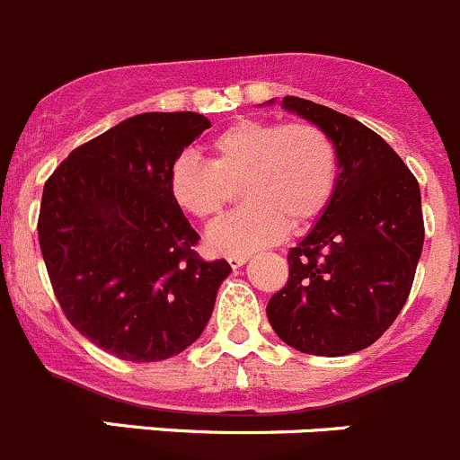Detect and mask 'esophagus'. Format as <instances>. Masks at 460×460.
<instances>
[{
  "label": "esophagus",
  "instance_id": "obj_1",
  "mask_svg": "<svg viewBox=\"0 0 460 460\" xmlns=\"http://www.w3.org/2000/svg\"><path fill=\"white\" fill-rule=\"evenodd\" d=\"M248 261V255H230L227 257V264L233 266V269H239V266H243Z\"/></svg>",
  "mask_w": 460,
  "mask_h": 460
}]
</instances>
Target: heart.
Returning a JSON list of instances; mask_svg holds the SVG:
<instances>
[{
    "instance_id": "b5f03b06",
    "label": "heart",
    "mask_w": 460,
    "mask_h": 460,
    "mask_svg": "<svg viewBox=\"0 0 460 460\" xmlns=\"http://www.w3.org/2000/svg\"><path fill=\"white\" fill-rule=\"evenodd\" d=\"M209 162L182 155L169 191L182 212L217 223L242 185L246 205L212 227L221 255H251L291 230L312 226L334 199L341 160L332 135L314 121L237 119L208 144Z\"/></svg>"
}]
</instances>
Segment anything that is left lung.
<instances>
[{
	"label": "left lung",
	"instance_id": "1",
	"mask_svg": "<svg viewBox=\"0 0 460 460\" xmlns=\"http://www.w3.org/2000/svg\"><path fill=\"white\" fill-rule=\"evenodd\" d=\"M282 106L323 126L339 148L334 199L288 251V279L266 305L275 334L316 357L373 345L411 293L424 243L420 185L375 130L321 103Z\"/></svg>",
	"mask_w": 460,
	"mask_h": 460
}]
</instances>
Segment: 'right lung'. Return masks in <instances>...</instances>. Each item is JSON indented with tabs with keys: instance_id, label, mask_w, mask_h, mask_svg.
I'll return each instance as SVG.
<instances>
[{
	"instance_id": "1",
	"label": "right lung",
	"mask_w": 460,
	"mask_h": 460,
	"mask_svg": "<svg viewBox=\"0 0 460 460\" xmlns=\"http://www.w3.org/2000/svg\"><path fill=\"white\" fill-rule=\"evenodd\" d=\"M209 121L144 112L74 148L45 182L38 242L54 296L85 339L162 361L203 334L226 260L205 261L169 172Z\"/></svg>"
}]
</instances>
